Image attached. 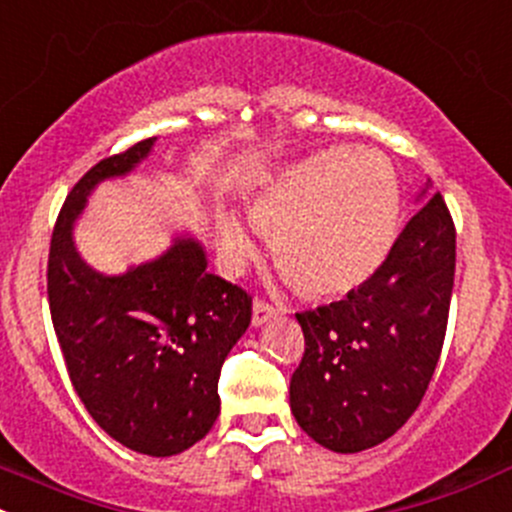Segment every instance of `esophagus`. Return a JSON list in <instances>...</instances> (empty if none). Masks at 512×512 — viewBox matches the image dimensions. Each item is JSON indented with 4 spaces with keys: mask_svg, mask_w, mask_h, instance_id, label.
Wrapping results in <instances>:
<instances>
[{
    "mask_svg": "<svg viewBox=\"0 0 512 512\" xmlns=\"http://www.w3.org/2000/svg\"><path fill=\"white\" fill-rule=\"evenodd\" d=\"M276 315V308L273 305H268L266 300L256 298L254 300V315H251V323H254V328H261L263 323H266L268 318H273Z\"/></svg>",
    "mask_w": 512,
    "mask_h": 512,
    "instance_id": "obj_1",
    "label": "esophagus"
}]
</instances>
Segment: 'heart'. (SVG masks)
Segmentation results:
<instances>
[{
	"label": "heart",
	"instance_id": "b5f03b06",
	"mask_svg": "<svg viewBox=\"0 0 512 512\" xmlns=\"http://www.w3.org/2000/svg\"><path fill=\"white\" fill-rule=\"evenodd\" d=\"M399 212L392 165L370 147L305 157L268 177L246 202L251 224L276 236L278 268L313 298H340L365 286L392 251ZM217 236L231 263L256 256L239 219L221 214Z\"/></svg>",
	"mask_w": 512,
	"mask_h": 512
}]
</instances>
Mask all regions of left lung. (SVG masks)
I'll return each instance as SVG.
<instances>
[{"label":"left lung","mask_w":512,"mask_h":512,"mask_svg":"<svg viewBox=\"0 0 512 512\" xmlns=\"http://www.w3.org/2000/svg\"><path fill=\"white\" fill-rule=\"evenodd\" d=\"M429 187L365 286L295 313L305 352L291 377V412L330 451H365L397 434L436 370L449 323L456 229L444 197Z\"/></svg>","instance_id":"obj_1"}]
</instances>
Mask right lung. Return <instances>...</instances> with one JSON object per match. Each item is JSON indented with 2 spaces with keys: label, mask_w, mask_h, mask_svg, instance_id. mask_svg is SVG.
Returning <instances> with one entry per match:
<instances>
[{
  "label": "right lung",
  "mask_w": 512,
  "mask_h": 512,
  "mask_svg": "<svg viewBox=\"0 0 512 512\" xmlns=\"http://www.w3.org/2000/svg\"><path fill=\"white\" fill-rule=\"evenodd\" d=\"M157 138L105 157L63 202L49 249V308L73 389L108 436L145 456H175L219 416V374L251 323V295L207 273V254L177 236L155 261L93 271L73 224L100 182L125 177Z\"/></svg>",
  "instance_id": "right-lung-1"
}]
</instances>
